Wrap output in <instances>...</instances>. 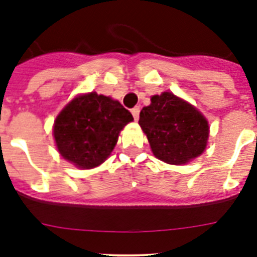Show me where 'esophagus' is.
<instances>
[{"label": "esophagus", "instance_id": "obj_1", "mask_svg": "<svg viewBox=\"0 0 257 257\" xmlns=\"http://www.w3.org/2000/svg\"><path fill=\"white\" fill-rule=\"evenodd\" d=\"M131 113H133L134 118H135V121H138L139 119V114H140V108L139 106H135V108L131 110Z\"/></svg>", "mask_w": 257, "mask_h": 257}]
</instances>
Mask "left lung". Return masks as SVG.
Returning <instances> with one entry per match:
<instances>
[{"label": "left lung", "instance_id": "8db88e82", "mask_svg": "<svg viewBox=\"0 0 257 257\" xmlns=\"http://www.w3.org/2000/svg\"><path fill=\"white\" fill-rule=\"evenodd\" d=\"M139 124L158 160L185 165L206 149L210 127L197 108L172 92L154 95L140 112Z\"/></svg>", "mask_w": 257, "mask_h": 257}]
</instances>
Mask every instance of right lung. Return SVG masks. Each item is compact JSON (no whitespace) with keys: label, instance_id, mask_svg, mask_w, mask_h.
I'll return each mask as SVG.
<instances>
[{"label":"right lung","instance_id":"obj_1","mask_svg":"<svg viewBox=\"0 0 257 257\" xmlns=\"http://www.w3.org/2000/svg\"><path fill=\"white\" fill-rule=\"evenodd\" d=\"M134 121L122 104L96 92L78 95L56 117L54 138L61 157L78 169H94L112 153L121 130Z\"/></svg>","mask_w":257,"mask_h":257}]
</instances>
